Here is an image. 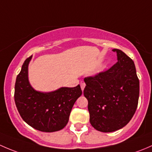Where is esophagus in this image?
<instances>
[{"instance_id": "esophagus-1", "label": "esophagus", "mask_w": 152, "mask_h": 152, "mask_svg": "<svg viewBox=\"0 0 152 152\" xmlns=\"http://www.w3.org/2000/svg\"><path fill=\"white\" fill-rule=\"evenodd\" d=\"M85 86H86L85 83H80V87H81V89H82L83 91L84 88H85Z\"/></svg>"}]
</instances>
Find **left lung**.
I'll list each match as a JSON object with an SVG mask.
<instances>
[{
	"label": "left lung",
	"instance_id": "1",
	"mask_svg": "<svg viewBox=\"0 0 152 152\" xmlns=\"http://www.w3.org/2000/svg\"><path fill=\"white\" fill-rule=\"evenodd\" d=\"M117 62L107 71L84 78L90 123L94 129L111 132L132 119L137 107L139 80L133 61L121 50L113 49Z\"/></svg>",
	"mask_w": 152,
	"mask_h": 152
}]
</instances>
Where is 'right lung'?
<instances>
[{"label":"right lung","mask_w":152,"mask_h":152,"mask_svg":"<svg viewBox=\"0 0 152 152\" xmlns=\"http://www.w3.org/2000/svg\"><path fill=\"white\" fill-rule=\"evenodd\" d=\"M32 56L23 63L17 77L15 101L19 113L28 124L37 130L53 132L67 124L72 108L82 94L80 85L61 87L54 91H36L28 80V64Z\"/></svg>","instance_id":"1"}]
</instances>
